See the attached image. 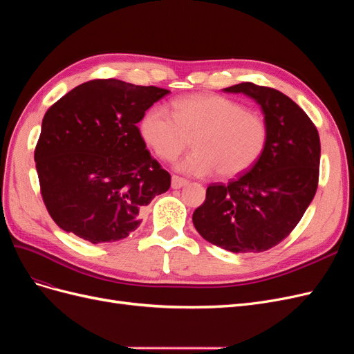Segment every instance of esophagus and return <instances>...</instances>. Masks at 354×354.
Instances as JSON below:
<instances>
[{"instance_id": "34e87169", "label": "esophagus", "mask_w": 354, "mask_h": 354, "mask_svg": "<svg viewBox=\"0 0 354 354\" xmlns=\"http://www.w3.org/2000/svg\"><path fill=\"white\" fill-rule=\"evenodd\" d=\"M187 183L189 181L186 178H181L178 176H173V178H171V187L173 189H181V187H185Z\"/></svg>"}]
</instances>
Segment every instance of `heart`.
<instances>
[{
  "label": "heart",
  "mask_w": 354,
  "mask_h": 354,
  "mask_svg": "<svg viewBox=\"0 0 354 354\" xmlns=\"http://www.w3.org/2000/svg\"><path fill=\"white\" fill-rule=\"evenodd\" d=\"M173 112L153 106L145 113L140 131L165 160L177 159L194 138L195 152L178 164L186 174L205 177L217 171L232 178L248 171L264 152L269 131L263 116L224 95H185L173 102Z\"/></svg>",
  "instance_id": "1"
}]
</instances>
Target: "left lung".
<instances>
[{
	"mask_svg": "<svg viewBox=\"0 0 354 354\" xmlns=\"http://www.w3.org/2000/svg\"><path fill=\"white\" fill-rule=\"evenodd\" d=\"M224 91L242 93L261 106L267 145L248 173L227 185H209L192 220L203 239L223 250L263 252L294 230L315 198L319 133L307 113L274 88L242 82Z\"/></svg>",
	"mask_w": 354,
	"mask_h": 354,
	"instance_id": "8db88e82",
	"label": "left lung"
}]
</instances>
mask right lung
<instances>
[{
  "label": "right lung",
  "instance_id": "1",
  "mask_svg": "<svg viewBox=\"0 0 354 354\" xmlns=\"http://www.w3.org/2000/svg\"><path fill=\"white\" fill-rule=\"evenodd\" d=\"M169 91L93 80L46 112L35 147L41 195L57 226L91 243L127 238L171 176L138 130L145 112Z\"/></svg>",
  "mask_w": 354,
  "mask_h": 354
}]
</instances>
